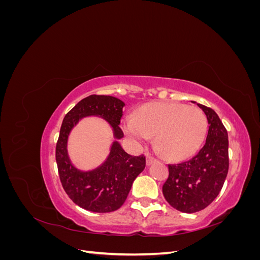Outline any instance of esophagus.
I'll use <instances>...</instances> for the list:
<instances>
[{
  "instance_id": "obj_1",
  "label": "esophagus",
  "mask_w": 260,
  "mask_h": 260,
  "mask_svg": "<svg viewBox=\"0 0 260 260\" xmlns=\"http://www.w3.org/2000/svg\"><path fill=\"white\" fill-rule=\"evenodd\" d=\"M155 161H156V159L154 158V157H152L151 155L146 156V165H147V166H149V165H152Z\"/></svg>"
}]
</instances>
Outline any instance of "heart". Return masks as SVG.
Masks as SVG:
<instances>
[{"instance_id": "1", "label": "heart", "mask_w": 260, "mask_h": 260, "mask_svg": "<svg viewBox=\"0 0 260 260\" xmlns=\"http://www.w3.org/2000/svg\"><path fill=\"white\" fill-rule=\"evenodd\" d=\"M121 127L133 144L142 145L155 135L156 146L165 156L184 159L202 145L207 119L199 107L165 102L144 105L136 116H125Z\"/></svg>"}]
</instances>
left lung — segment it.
<instances>
[{
    "mask_svg": "<svg viewBox=\"0 0 260 260\" xmlns=\"http://www.w3.org/2000/svg\"><path fill=\"white\" fill-rule=\"evenodd\" d=\"M198 106L205 113L209 124L205 145L191 159L168 165L169 177L162 185L169 205L186 214L211 204L221 191L229 169V141L224 125L214 109Z\"/></svg>",
    "mask_w": 260,
    "mask_h": 260,
    "instance_id": "1",
    "label": "left lung"
}]
</instances>
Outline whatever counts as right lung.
<instances>
[{
  "label": "right lung",
  "instance_id": "obj_1",
  "mask_svg": "<svg viewBox=\"0 0 260 260\" xmlns=\"http://www.w3.org/2000/svg\"><path fill=\"white\" fill-rule=\"evenodd\" d=\"M124 103L109 95H90L81 100L62 120L56 144L58 175L65 192L78 206L93 212H111L120 208L133 181L145 168V157L131 156L118 142L123 138L119 128ZM96 115L111 125L115 141L104 163L92 171L78 170L68 155L70 132L85 116Z\"/></svg>",
  "mask_w": 260,
  "mask_h": 260
}]
</instances>
